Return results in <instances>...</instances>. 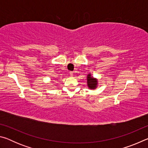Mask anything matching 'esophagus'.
I'll return each mask as SVG.
<instances>
[{"label": "esophagus", "instance_id": "obj_1", "mask_svg": "<svg viewBox=\"0 0 148 148\" xmlns=\"http://www.w3.org/2000/svg\"><path fill=\"white\" fill-rule=\"evenodd\" d=\"M69 73H70V75H71V76H73V74H73V72H70Z\"/></svg>", "mask_w": 148, "mask_h": 148}]
</instances>
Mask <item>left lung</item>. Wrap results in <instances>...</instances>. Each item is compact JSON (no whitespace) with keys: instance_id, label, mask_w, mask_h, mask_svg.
Segmentation results:
<instances>
[{"instance_id":"obj_1","label":"left lung","mask_w":148,"mask_h":148,"mask_svg":"<svg viewBox=\"0 0 148 148\" xmlns=\"http://www.w3.org/2000/svg\"><path fill=\"white\" fill-rule=\"evenodd\" d=\"M97 81L96 79H94L92 77L91 74H89L87 76V86L90 89H95L97 87Z\"/></svg>"}]
</instances>
